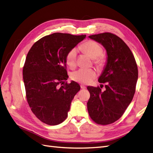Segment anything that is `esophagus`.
<instances>
[{"instance_id": "1", "label": "esophagus", "mask_w": 153, "mask_h": 153, "mask_svg": "<svg viewBox=\"0 0 153 153\" xmlns=\"http://www.w3.org/2000/svg\"><path fill=\"white\" fill-rule=\"evenodd\" d=\"M80 87H81V89H86V86H85L84 85H80Z\"/></svg>"}]
</instances>
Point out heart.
Here are the masks:
<instances>
[{
	"instance_id": "obj_1",
	"label": "heart",
	"mask_w": 153,
	"mask_h": 153,
	"mask_svg": "<svg viewBox=\"0 0 153 153\" xmlns=\"http://www.w3.org/2000/svg\"><path fill=\"white\" fill-rule=\"evenodd\" d=\"M80 49L88 54L93 59L95 65L99 68H101L105 63V55L102 53L103 49L101 46L92 40L85 41L80 46ZM77 51L76 48H72L69 51L66 56V63L71 68L76 66ZM97 76L96 71L94 69L82 68L71 73V80L80 83L82 84H89L93 81Z\"/></svg>"
}]
</instances>
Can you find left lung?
I'll list each match as a JSON object with an SVG mask.
<instances>
[{"label": "left lung", "mask_w": 153, "mask_h": 153, "mask_svg": "<svg viewBox=\"0 0 153 153\" xmlns=\"http://www.w3.org/2000/svg\"><path fill=\"white\" fill-rule=\"evenodd\" d=\"M89 38L102 45L108 57L98 79L100 83H106V89L87 87L90 92L87 110L92 121L107 125L117 121L133 100L138 79L137 64L131 50L115 34L104 32Z\"/></svg>", "instance_id": "left-lung-1"}]
</instances>
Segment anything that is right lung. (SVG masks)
I'll list each match as a JSON object with an SVG mask.
<instances>
[{"label": "right lung", "instance_id": "add662e5", "mask_svg": "<svg viewBox=\"0 0 153 153\" xmlns=\"http://www.w3.org/2000/svg\"><path fill=\"white\" fill-rule=\"evenodd\" d=\"M85 35L56 32L32 45L23 68L26 98L32 112L48 125L61 124L68 117L71 101L80 86L68 80L66 56Z\"/></svg>", "mask_w": 153, "mask_h": 153}]
</instances>
